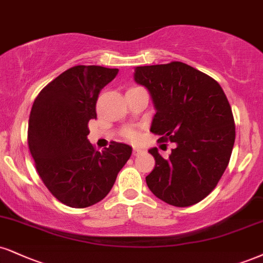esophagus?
<instances>
[{
    "label": "esophagus",
    "mask_w": 263,
    "mask_h": 263,
    "mask_svg": "<svg viewBox=\"0 0 263 263\" xmlns=\"http://www.w3.org/2000/svg\"><path fill=\"white\" fill-rule=\"evenodd\" d=\"M132 153H134V156H141V154L144 153V151L140 149V148H134V152H132Z\"/></svg>",
    "instance_id": "esophagus-1"
}]
</instances>
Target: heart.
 <instances>
[{
	"instance_id": "b5f03b06",
	"label": "heart",
	"mask_w": 263,
	"mask_h": 263,
	"mask_svg": "<svg viewBox=\"0 0 263 263\" xmlns=\"http://www.w3.org/2000/svg\"><path fill=\"white\" fill-rule=\"evenodd\" d=\"M126 137L128 138L129 141H132V142H137L138 141V135H137V132L136 131H134V129H128L127 132H126Z\"/></svg>"
}]
</instances>
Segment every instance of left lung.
<instances>
[{
  "label": "left lung",
  "mask_w": 263,
  "mask_h": 263,
  "mask_svg": "<svg viewBox=\"0 0 263 263\" xmlns=\"http://www.w3.org/2000/svg\"><path fill=\"white\" fill-rule=\"evenodd\" d=\"M135 81L149 90L156 115L151 132L158 142H174L169 158L148 152L156 166L145 178L159 200L189 207L213 191L229 164L235 122L217 81L183 62L141 66Z\"/></svg>",
  "instance_id": "obj_1"
}]
</instances>
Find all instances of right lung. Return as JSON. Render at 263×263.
I'll use <instances>...</instances> for the list:
<instances>
[{
    "mask_svg": "<svg viewBox=\"0 0 263 263\" xmlns=\"http://www.w3.org/2000/svg\"><path fill=\"white\" fill-rule=\"evenodd\" d=\"M118 68L74 66L43 88L34 100L28 144L44 185L61 203L85 208L109 194L132 148L111 142L96 151L88 141V122L97 119L100 90Z\"/></svg>",
    "mask_w": 263,
    "mask_h": 263,
    "instance_id": "obj_1",
    "label": "right lung"
}]
</instances>
